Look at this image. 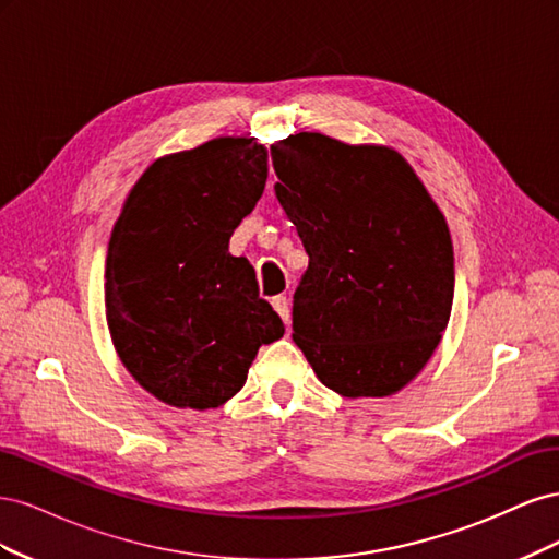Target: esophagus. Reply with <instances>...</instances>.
<instances>
[{
  "instance_id": "34e87169",
  "label": "esophagus",
  "mask_w": 559,
  "mask_h": 559,
  "mask_svg": "<svg viewBox=\"0 0 559 559\" xmlns=\"http://www.w3.org/2000/svg\"><path fill=\"white\" fill-rule=\"evenodd\" d=\"M273 308L277 310V314L282 317V321H284V324L286 326H289L292 324V312H289V298H286V296H275L273 298Z\"/></svg>"
}]
</instances>
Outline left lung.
<instances>
[{
  "label": "left lung",
  "mask_w": 559,
  "mask_h": 559,
  "mask_svg": "<svg viewBox=\"0 0 559 559\" xmlns=\"http://www.w3.org/2000/svg\"><path fill=\"white\" fill-rule=\"evenodd\" d=\"M270 156L275 195L310 257L294 294V343L341 396L396 394L450 319L443 212L394 148L298 132Z\"/></svg>",
  "instance_id": "8db88e82"
}]
</instances>
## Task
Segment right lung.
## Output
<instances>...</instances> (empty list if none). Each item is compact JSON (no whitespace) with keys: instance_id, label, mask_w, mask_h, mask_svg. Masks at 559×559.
Segmentation results:
<instances>
[{"instance_id":"right-lung-1","label":"right lung","mask_w":559,"mask_h":559,"mask_svg":"<svg viewBox=\"0 0 559 559\" xmlns=\"http://www.w3.org/2000/svg\"><path fill=\"white\" fill-rule=\"evenodd\" d=\"M265 179L263 144L216 138L148 165L114 224L105 267L111 341L128 373L175 408L226 403L259 347L284 335L251 263L228 251Z\"/></svg>"}]
</instances>
